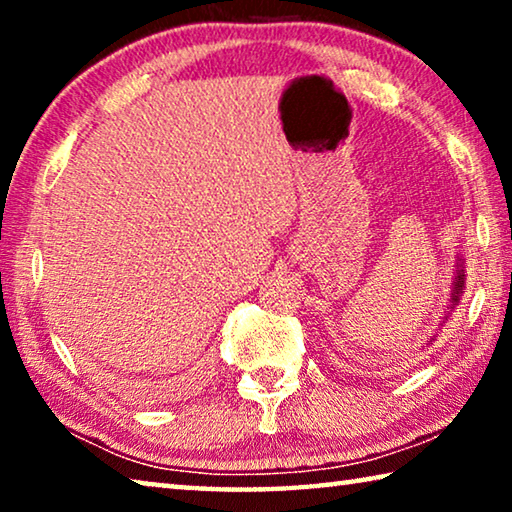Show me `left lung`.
Instances as JSON below:
<instances>
[{"instance_id":"1","label":"left lung","mask_w":512,"mask_h":512,"mask_svg":"<svg viewBox=\"0 0 512 512\" xmlns=\"http://www.w3.org/2000/svg\"><path fill=\"white\" fill-rule=\"evenodd\" d=\"M463 284H465L463 271H458V277H456V287H454V302H458V296H461V293H463Z\"/></svg>"}]
</instances>
